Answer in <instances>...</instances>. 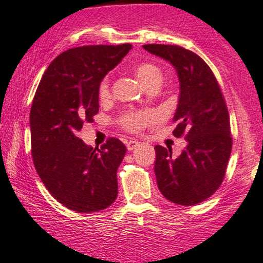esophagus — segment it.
Instances as JSON below:
<instances>
[{
    "label": "esophagus",
    "instance_id": "obj_1",
    "mask_svg": "<svg viewBox=\"0 0 263 263\" xmlns=\"http://www.w3.org/2000/svg\"><path fill=\"white\" fill-rule=\"evenodd\" d=\"M139 145H140V143H139V141H137V140H129V141H126V147H128L129 151L137 149Z\"/></svg>",
    "mask_w": 263,
    "mask_h": 263
}]
</instances>
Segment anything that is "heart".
I'll use <instances>...</instances> for the list:
<instances>
[{
	"label": "heart",
	"instance_id": "heart-1",
	"mask_svg": "<svg viewBox=\"0 0 263 263\" xmlns=\"http://www.w3.org/2000/svg\"><path fill=\"white\" fill-rule=\"evenodd\" d=\"M134 72L147 88L157 87L163 77L161 67L155 63H150V61H144V63L135 65ZM98 97L102 102L110 100L112 97V86H110V79L108 76L104 77L100 83ZM155 118L156 114L151 110H126L120 116L119 123L126 130L139 133L143 130L145 126L151 124Z\"/></svg>",
	"mask_w": 263,
	"mask_h": 263
}]
</instances>
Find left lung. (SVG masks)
<instances>
[{
  "label": "left lung",
  "instance_id": "8db88e82",
  "mask_svg": "<svg viewBox=\"0 0 263 263\" xmlns=\"http://www.w3.org/2000/svg\"><path fill=\"white\" fill-rule=\"evenodd\" d=\"M145 50L170 61L180 80L174 122L176 138L187 140L178 157L171 147L156 145L155 175L160 192L170 202L194 205L220 187L230 159V118L220 86L199 55L178 45L146 44Z\"/></svg>",
  "mask_w": 263,
  "mask_h": 263
}]
</instances>
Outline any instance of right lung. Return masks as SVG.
I'll list each match as a JSON object with an SVG mask.
<instances>
[{
    "mask_svg": "<svg viewBox=\"0 0 263 263\" xmlns=\"http://www.w3.org/2000/svg\"><path fill=\"white\" fill-rule=\"evenodd\" d=\"M130 44L86 45L52 60L40 80L30 108L33 162L46 190L79 213L106 209L118 196L117 170L126 153L117 138L101 149L77 137L98 113V87Z\"/></svg>",
    "mask_w": 263,
    "mask_h": 263,
    "instance_id": "obj_1",
    "label": "right lung"
}]
</instances>
